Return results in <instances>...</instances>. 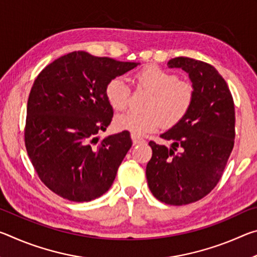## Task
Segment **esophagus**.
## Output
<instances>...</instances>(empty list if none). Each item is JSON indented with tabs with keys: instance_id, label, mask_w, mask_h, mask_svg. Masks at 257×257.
Here are the masks:
<instances>
[{
	"instance_id": "esophagus-1",
	"label": "esophagus",
	"mask_w": 257,
	"mask_h": 257,
	"mask_svg": "<svg viewBox=\"0 0 257 257\" xmlns=\"http://www.w3.org/2000/svg\"><path fill=\"white\" fill-rule=\"evenodd\" d=\"M132 141L135 145L136 144H141V143H144V138L139 136V135H136V134H132Z\"/></svg>"
}]
</instances>
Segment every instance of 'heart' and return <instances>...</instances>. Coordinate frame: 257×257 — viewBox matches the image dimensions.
Here are the masks:
<instances>
[{"mask_svg":"<svg viewBox=\"0 0 257 257\" xmlns=\"http://www.w3.org/2000/svg\"><path fill=\"white\" fill-rule=\"evenodd\" d=\"M134 80L137 87L152 95L145 104L146 111H128L116 116L114 125L119 130L146 134L158 129L162 122L172 127L188 114L194 103V86L181 80L176 72L146 67L135 75ZM105 96L114 110L122 111L129 104V87L121 78H113L105 87Z\"/></svg>","mask_w":257,"mask_h":257,"instance_id":"heart-1","label":"heart"}]
</instances>
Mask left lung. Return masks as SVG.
I'll return each instance as SVG.
<instances>
[{
    "label": "left lung",
    "mask_w": 257,
    "mask_h": 257,
    "mask_svg": "<svg viewBox=\"0 0 257 257\" xmlns=\"http://www.w3.org/2000/svg\"><path fill=\"white\" fill-rule=\"evenodd\" d=\"M195 89L194 103L180 122L161 135L171 149L151 141L153 154L146 167L147 185L169 205L197 202L220 181L234 145V105L227 82L214 67L185 56L171 59Z\"/></svg>",
    "instance_id": "left-lung-1"
}]
</instances>
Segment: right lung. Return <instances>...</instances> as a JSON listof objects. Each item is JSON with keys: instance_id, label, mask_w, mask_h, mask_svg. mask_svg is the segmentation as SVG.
Masks as SVG:
<instances>
[{"instance_id": "1", "label": "right lung", "mask_w": 257, "mask_h": 257, "mask_svg": "<svg viewBox=\"0 0 257 257\" xmlns=\"http://www.w3.org/2000/svg\"><path fill=\"white\" fill-rule=\"evenodd\" d=\"M136 62L75 51L40 72L30 90L25 146L47 188L72 202H89L110 189L132 147L129 132L98 141L113 108L105 87Z\"/></svg>"}]
</instances>
